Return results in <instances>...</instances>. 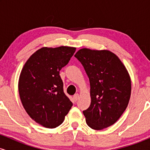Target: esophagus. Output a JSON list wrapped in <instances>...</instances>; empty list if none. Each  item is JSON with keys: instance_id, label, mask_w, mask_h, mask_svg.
Returning <instances> with one entry per match:
<instances>
[{"instance_id": "esophagus-1", "label": "esophagus", "mask_w": 150, "mask_h": 150, "mask_svg": "<svg viewBox=\"0 0 150 150\" xmlns=\"http://www.w3.org/2000/svg\"><path fill=\"white\" fill-rule=\"evenodd\" d=\"M79 97H80V95H79L78 94H75V95L73 96V99H74V101H77L78 100V99H79Z\"/></svg>"}]
</instances>
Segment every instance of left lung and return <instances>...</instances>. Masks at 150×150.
I'll return each mask as SVG.
<instances>
[{"label": "left lung", "instance_id": "obj_1", "mask_svg": "<svg viewBox=\"0 0 150 150\" xmlns=\"http://www.w3.org/2000/svg\"><path fill=\"white\" fill-rule=\"evenodd\" d=\"M90 84L91 104L83 111L87 125L94 130L108 128L119 119L128 106L131 80L128 70L108 50L83 48L75 53Z\"/></svg>", "mask_w": 150, "mask_h": 150}]
</instances>
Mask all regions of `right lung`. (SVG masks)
<instances>
[{
	"label": "right lung",
	"mask_w": 150,
	"mask_h": 150,
	"mask_svg": "<svg viewBox=\"0 0 150 150\" xmlns=\"http://www.w3.org/2000/svg\"><path fill=\"white\" fill-rule=\"evenodd\" d=\"M76 48L42 47L28 58L20 73L18 91L26 112L47 128L62 124L73 103L63 92L59 73Z\"/></svg>",
	"instance_id": "obj_1"
}]
</instances>
